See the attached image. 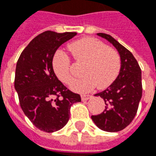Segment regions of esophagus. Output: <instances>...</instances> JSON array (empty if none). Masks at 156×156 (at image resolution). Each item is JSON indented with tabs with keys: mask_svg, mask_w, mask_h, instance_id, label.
I'll return each mask as SVG.
<instances>
[{
	"mask_svg": "<svg viewBox=\"0 0 156 156\" xmlns=\"http://www.w3.org/2000/svg\"><path fill=\"white\" fill-rule=\"evenodd\" d=\"M92 96L90 95V94H82L81 95V99L82 100H88V99H91Z\"/></svg>",
	"mask_w": 156,
	"mask_h": 156,
	"instance_id": "1",
	"label": "esophagus"
}]
</instances>
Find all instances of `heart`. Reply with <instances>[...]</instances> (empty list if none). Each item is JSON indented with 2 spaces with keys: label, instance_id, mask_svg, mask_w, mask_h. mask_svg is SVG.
Wrapping results in <instances>:
<instances>
[{
  "label": "heart",
  "instance_id": "heart-1",
  "mask_svg": "<svg viewBox=\"0 0 156 156\" xmlns=\"http://www.w3.org/2000/svg\"><path fill=\"white\" fill-rule=\"evenodd\" d=\"M69 49L77 61L85 62L82 69L84 76L71 83V89L75 92H90L98 85L100 89H105L118 77L121 70L120 55L101 41L94 38H82L70 44ZM52 68L62 82H71V59L65 51L58 50L55 53Z\"/></svg>",
  "mask_w": 156,
  "mask_h": 156
}]
</instances>
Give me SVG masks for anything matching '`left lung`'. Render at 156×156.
<instances>
[{
    "instance_id": "8db88e82",
    "label": "left lung",
    "mask_w": 156,
    "mask_h": 156,
    "mask_svg": "<svg viewBox=\"0 0 156 156\" xmlns=\"http://www.w3.org/2000/svg\"><path fill=\"white\" fill-rule=\"evenodd\" d=\"M118 50L121 58V70L109 87L96 94L105 103L104 112L91 118L97 127L108 132H119L127 127L137 112L142 95L141 70L137 61L129 50L109 34L99 33Z\"/></svg>"
}]
</instances>
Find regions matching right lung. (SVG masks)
Segmentation results:
<instances>
[{
  "label": "right lung",
  "instance_id": "obj_1",
  "mask_svg": "<svg viewBox=\"0 0 156 156\" xmlns=\"http://www.w3.org/2000/svg\"><path fill=\"white\" fill-rule=\"evenodd\" d=\"M76 35L45 31L24 49L16 64L15 89L20 105L35 127L46 132H57L67 123L70 108L81 101L57 79L52 59L57 48Z\"/></svg>",
  "mask_w": 156,
  "mask_h": 156
}]
</instances>
